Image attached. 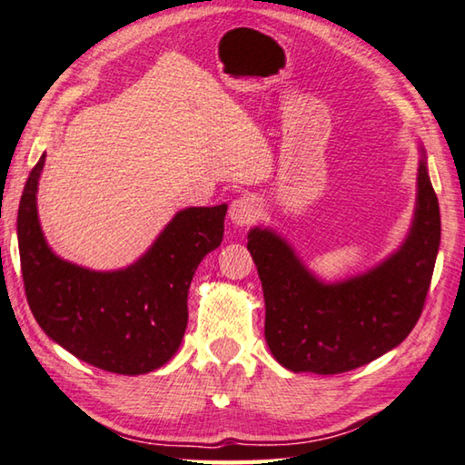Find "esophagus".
<instances>
[{
    "label": "esophagus",
    "instance_id": "esophagus-1",
    "mask_svg": "<svg viewBox=\"0 0 465 465\" xmlns=\"http://www.w3.org/2000/svg\"><path fill=\"white\" fill-rule=\"evenodd\" d=\"M230 219L233 225L240 227L252 225L259 219V204H256V201L250 194H242L230 206Z\"/></svg>",
    "mask_w": 465,
    "mask_h": 465
}]
</instances>
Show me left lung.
<instances>
[{
	"instance_id": "left-lung-1",
	"label": "left lung",
	"mask_w": 465,
	"mask_h": 465,
	"mask_svg": "<svg viewBox=\"0 0 465 465\" xmlns=\"http://www.w3.org/2000/svg\"><path fill=\"white\" fill-rule=\"evenodd\" d=\"M439 242V201L424 159L411 233L400 252L362 277L316 282L275 233L250 232L248 250L267 306L264 337L277 362L293 372L339 374L400 345L422 314Z\"/></svg>"
}]
</instances>
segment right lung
Segmentation results:
<instances>
[{
    "instance_id": "obj_1",
    "label": "right lung",
    "mask_w": 465,
    "mask_h": 465,
    "mask_svg": "<svg viewBox=\"0 0 465 465\" xmlns=\"http://www.w3.org/2000/svg\"><path fill=\"white\" fill-rule=\"evenodd\" d=\"M45 154L28 175L18 206L25 293L39 327L74 356L117 374H144L178 351L188 325L194 271L223 240L227 206L180 211L136 264L94 272L51 252L36 219Z\"/></svg>"
}]
</instances>
